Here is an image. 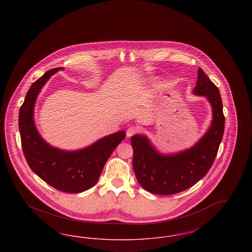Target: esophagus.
Returning a JSON list of instances; mask_svg holds the SVG:
<instances>
[{
  "label": "esophagus",
  "instance_id": "esophagus-1",
  "mask_svg": "<svg viewBox=\"0 0 252 252\" xmlns=\"http://www.w3.org/2000/svg\"><path fill=\"white\" fill-rule=\"evenodd\" d=\"M139 128L137 127V126H129L128 128H127V130H126V136L127 137H131L133 135H135V134H137L138 132H139Z\"/></svg>",
  "mask_w": 252,
  "mask_h": 252
}]
</instances>
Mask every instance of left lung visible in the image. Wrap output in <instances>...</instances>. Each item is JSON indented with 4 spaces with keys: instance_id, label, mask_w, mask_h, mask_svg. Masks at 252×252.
Wrapping results in <instances>:
<instances>
[{
    "instance_id": "obj_1",
    "label": "left lung",
    "mask_w": 252,
    "mask_h": 252,
    "mask_svg": "<svg viewBox=\"0 0 252 252\" xmlns=\"http://www.w3.org/2000/svg\"><path fill=\"white\" fill-rule=\"evenodd\" d=\"M193 94L208 98L213 108V122L203 138L191 149L163 156L144 136H132L133 169L147 192L169 195L187 190L206 176L216 159L225 129V116L219 90L201 68Z\"/></svg>"
}]
</instances>
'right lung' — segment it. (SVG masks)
I'll return each instance as SVG.
<instances>
[{
  "mask_svg": "<svg viewBox=\"0 0 252 252\" xmlns=\"http://www.w3.org/2000/svg\"><path fill=\"white\" fill-rule=\"evenodd\" d=\"M61 69L45 72L30 87L20 109L19 128L24 157L32 171L57 190L76 193L95 185L108 158L126 138V132L111 134L74 152L59 150L46 144L34 124V106L41 88Z\"/></svg>",
  "mask_w": 252,
  "mask_h": 252,
  "instance_id": "obj_1",
  "label": "right lung"
}]
</instances>
